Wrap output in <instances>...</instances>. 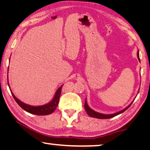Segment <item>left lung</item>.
<instances>
[{
  "instance_id": "left-lung-1",
  "label": "left lung",
  "mask_w": 150,
  "mask_h": 150,
  "mask_svg": "<svg viewBox=\"0 0 150 150\" xmlns=\"http://www.w3.org/2000/svg\"><path fill=\"white\" fill-rule=\"evenodd\" d=\"M137 57H138V59H139V61L140 62V58H139V51L138 50L137 51ZM132 101V102H133ZM132 102L130 103V104H129L128 105L126 108H125L124 109H123L122 110H120L119 112H117L115 113H113V114H109V115H108V114H102V113H100V112H96L95 110H93V109L91 108L88 106V105L87 103V101H86H86H85V105H84V107H85V110L86 111V112L88 116L91 117H93V118H97V119H110V118H112V117H115V116L117 115H120V114L123 113V112H125L126 110L130 106L132 103Z\"/></svg>"
}]
</instances>
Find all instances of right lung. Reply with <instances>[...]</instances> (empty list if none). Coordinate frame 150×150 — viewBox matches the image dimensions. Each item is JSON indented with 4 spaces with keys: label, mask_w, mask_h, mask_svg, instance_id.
<instances>
[{
    "label": "right lung",
    "mask_w": 150,
    "mask_h": 150,
    "mask_svg": "<svg viewBox=\"0 0 150 150\" xmlns=\"http://www.w3.org/2000/svg\"><path fill=\"white\" fill-rule=\"evenodd\" d=\"M63 85H62L60 87L58 88V89L57 90L56 92H55L53 99H52L49 103H46V104L42 105H37V106H35V105L34 106V105H28L27 103H23V101L19 100V99H18L14 95H13V93H12V91H11V88H10L9 81H8V86H9L10 91H11V95H12L13 97L14 98L15 101H16L18 104L24 110L27 112L33 114V115H50V114L53 113V112L55 110L57 105H58L59 97H60V95H61L62 88Z\"/></svg>",
    "instance_id": "right-lung-1"
}]
</instances>
